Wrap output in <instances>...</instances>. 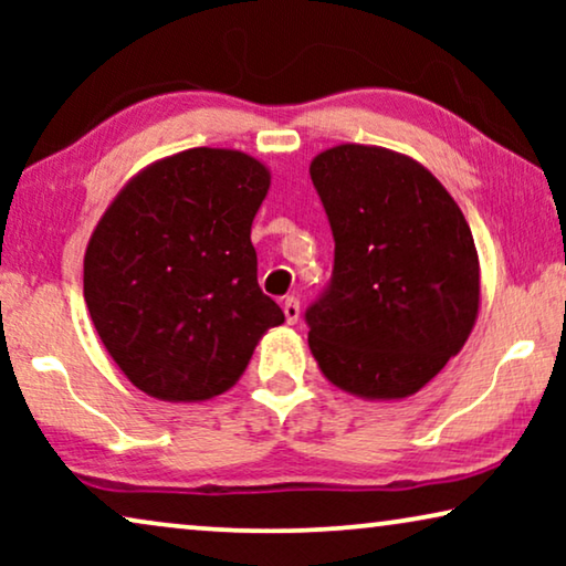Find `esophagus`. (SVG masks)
I'll return each mask as SVG.
<instances>
[{
	"label": "esophagus",
	"instance_id": "esophagus-1",
	"mask_svg": "<svg viewBox=\"0 0 566 566\" xmlns=\"http://www.w3.org/2000/svg\"><path fill=\"white\" fill-rule=\"evenodd\" d=\"M283 314H285V322L289 324H296L298 316H301V306H298V298L289 296L283 301Z\"/></svg>",
	"mask_w": 566,
	"mask_h": 566
}]
</instances>
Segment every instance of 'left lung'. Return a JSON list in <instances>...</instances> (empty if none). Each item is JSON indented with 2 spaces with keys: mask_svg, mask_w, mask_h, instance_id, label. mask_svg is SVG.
<instances>
[{
  "mask_svg": "<svg viewBox=\"0 0 566 566\" xmlns=\"http://www.w3.org/2000/svg\"><path fill=\"white\" fill-rule=\"evenodd\" d=\"M335 239V265L306 308L322 374L366 399H401L438 376L479 312L474 237L417 161L343 144L308 167Z\"/></svg>",
  "mask_w": 566,
  "mask_h": 566,
  "instance_id": "8db88e82",
  "label": "left lung"
}]
</instances>
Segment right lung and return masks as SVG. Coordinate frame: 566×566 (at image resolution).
<instances>
[{"label": "right lung", "mask_w": 566, "mask_h": 566, "mask_svg": "<svg viewBox=\"0 0 566 566\" xmlns=\"http://www.w3.org/2000/svg\"><path fill=\"white\" fill-rule=\"evenodd\" d=\"M258 159L188 149L113 200L84 254V301L130 384L167 401L211 399L285 316L258 283L250 231L268 196Z\"/></svg>", "instance_id": "1"}]
</instances>
